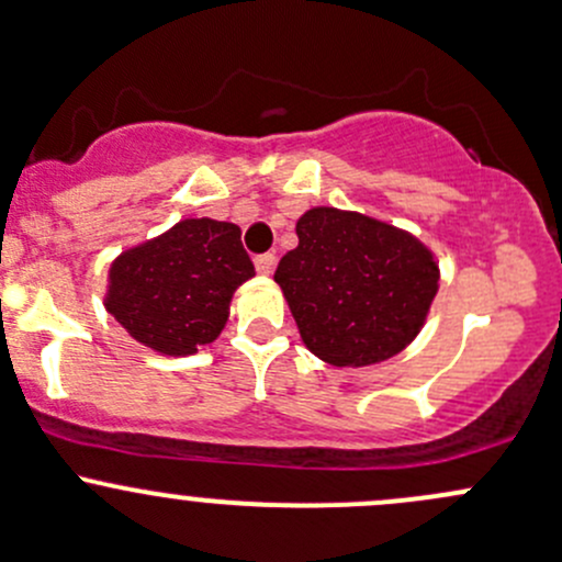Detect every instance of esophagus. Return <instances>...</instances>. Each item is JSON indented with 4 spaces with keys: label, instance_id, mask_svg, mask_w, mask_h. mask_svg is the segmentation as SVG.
Here are the masks:
<instances>
[{
    "label": "esophagus",
    "instance_id": "1",
    "mask_svg": "<svg viewBox=\"0 0 562 562\" xmlns=\"http://www.w3.org/2000/svg\"><path fill=\"white\" fill-rule=\"evenodd\" d=\"M255 268L259 276H270L276 270V255H259L255 257Z\"/></svg>",
    "mask_w": 562,
    "mask_h": 562
}]
</instances>
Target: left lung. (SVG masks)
<instances>
[{"label": "left lung", "mask_w": 562, "mask_h": 562, "mask_svg": "<svg viewBox=\"0 0 562 562\" xmlns=\"http://www.w3.org/2000/svg\"><path fill=\"white\" fill-rule=\"evenodd\" d=\"M276 268L303 342L335 367L391 359L418 335L439 289L434 255L372 216L318 206Z\"/></svg>", "instance_id": "left-lung-1"}]
</instances>
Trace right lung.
I'll use <instances>...</instances> for the list:
<instances>
[{
	"label": "right lung",
	"instance_id": "right-lung-1",
	"mask_svg": "<svg viewBox=\"0 0 562 562\" xmlns=\"http://www.w3.org/2000/svg\"><path fill=\"white\" fill-rule=\"evenodd\" d=\"M251 276L238 225L184 220L114 259L106 311L153 351L187 356L220 337Z\"/></svg>",
	"mask_w": 562,
	"mask_h": 562
}]
</instances>
